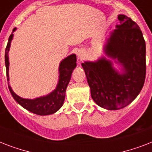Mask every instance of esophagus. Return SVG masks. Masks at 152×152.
<instances>
[{"label":"esophagus","mask_w":152,"mask_h":152,"mask_svg":"<svg viewBox=\"0 0 152 152\" xmlns=\"http://www.w3.org/2000/svg\"><path fill=\"white\" fill-rule=\"evenodd\" d=\"M77 57H78L79 60H83V57H84V53H83V51H79L77 53Z\"/></svg>","instance_id":"obj_1"}]
</instances>
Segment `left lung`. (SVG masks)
I'll return each instance as SVG.
<instances>
[{
  "mask_svg": "<svg viewBox=\"0 0 152 152\" xmlns=\"http://www.w3.org/2000/svg\"><path fill=\"white\" fill-rule=\"evenodd\" d=\"M120 25L111 33L105 52L118 59L125 73L119 74L110 61L82 64L95 103L114 110L131 103L140 92L146 76V44L140 27L126 15H119Z\"/></svg>",
  "mask_w": 152,
  "mask_h": 152,
  "instance_id": "left-lung-1",
  "label": "left lung"
}]
</instances>
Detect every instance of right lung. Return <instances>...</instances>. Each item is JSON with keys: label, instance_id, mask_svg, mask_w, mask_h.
I'll use <instances>...</instances> for the list:
<instances>
[{"label": "right lung", "instance_id": "obj_1", "mask_svg": "<svg viewBox=\"0 0 152 152\" xmlns=\"http://www.w3.org/2000/svg\"><path fill=\"white\" fill-rule=\"evenodd\" d=\"M15 28L13 29V31ZM13 34H12L9 36L8 44L5 49V66L6 72H7V80L8 81V52L10 48L11 41L12 39ZM76 66V56L75 54L70 55L69 57L64 59L60 64L59 72V82L55 89L52 93L45 97H41L35 99H25L19 97L15 93L13 92L12 88L8 85V89L10 91L11 94L14 98V99L18 103L29 110L31 113H34L38 115H49L57 112L62 106L64 101L65 96V91L67 86L69 84L70 79H71L72 73L74 69Z\"/></svg>", "mask_w": 152, "mask_h": 152}]
</instances>
